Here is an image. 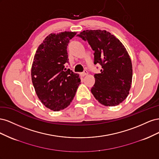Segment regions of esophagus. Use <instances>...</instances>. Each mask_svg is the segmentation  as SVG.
<instances>
[{"label":"esophagus","instance_id":"esophagus-1","mask_svg":"<svg viewBox=\"0 0 159 159\" xmlns=\"http://www.w3.org/2000/svg\"><path fill=\"white\" fill-rule=\"evenodd\" d=\"M88 71H86V70H85L84 72H82V73H81L80 74V75L81 76H82V77H84V76H85V75H88Z\"/></svg>","mask_w":159,"mask_h":159}]
</instances>
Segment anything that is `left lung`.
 <instances>
[{"label": "left lung", "mask_w": 159, "mask_h": 159, "mask_svg": "<svg viewBox=\"0 0 159 159\" xmlns=\"http://www.w3.org/2000/svg\"><path fill=\"white\" fill-rule=\"evenodd\" d=\"M77 36L88 41L94 51V64L102 66L94 75L91 91L105 106H116L128 96L132 83L133 69L130 56L119 39L106 30H90Z\"/></svg>", "instance_id": "left-lung-1"}]
</instances>
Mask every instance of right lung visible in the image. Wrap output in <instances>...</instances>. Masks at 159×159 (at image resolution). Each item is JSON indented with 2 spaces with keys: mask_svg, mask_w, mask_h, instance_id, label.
<instances>
[{
  "mask_svg": "<svg viewBox=\"0 0 159 159\" xmlns=\"http://www.w3.org/2000/svg\"><path fill=\"white\" fill-rule=\"evenodd\" d=\"M75 32L50 34L38 47L32 66V81L44 105L54 111L66 108L80 84L79 75L65 68L67 46Z\"/></svg>",
  "mask_w": 159,
  "mask_h": 159,
  "instance_id": "right-lung-1",
  "label": "right lung"
}]
</instances>
